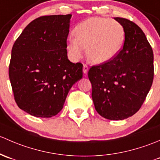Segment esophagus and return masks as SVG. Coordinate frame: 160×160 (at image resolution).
I'll use <instances>...</instances> for the list:
<instances>
[{
	"mask_svg": "<svg viewBox=\"0 0 160 160\" xmlns=\"http://www.w3.org/2000/svg\"><path fill=\"white\" fill-rule=\"evenodd\" d=\"M88 67L86 65H83V73L86 75L88 73Z\"/></svg>",
	"mask_w": 160,
	"mask_h": 160,
	"instance_id": "34e87169",
	"label": "esophagus"
}]
</instances>
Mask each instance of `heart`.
Segmentation results:
<instances>
[{"label": "heart", "instance_id": "b5f03b06", "mask_svg": "<svg viewBox=\"0 0 160 160\" xmlns=\"http://www.w3.org/2000/svg\"><path fill=\"white\" fill-rule=\"evenodd\" d=\"M69 36L67 48L72 60L86 55L92 62L103 64L112 60L120 52L125 40L123 26L115 20L91 18L79 23Z\"/></svg>", "mask_w": 160, "mask_h": 160}]
</instances>
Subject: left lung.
Listing matches in <instances>:
<instances>
[{
	"mask_svg": "<svg viewBox=\"0 0 160 160\" xmlns=\"http://www.w3.org/2000/svg\"><path fill=\"white\" fill-rule=\"evenodd\" d=\"M123 48L112 60L92 66L88 72L97 112L110 120H122L137 112L152 86L153 52L137 24L122 18Z\"/></svg>",
	"mask_w": 160,
	"mask_h": 160,
	"instance_id": "obj_1",
	"label": "left lung"
}]
</instances>
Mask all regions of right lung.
<instances>
[{"instance_id": "add662e5", "label": "right lung", "mask_w": 160, "mask_h": 160, "mask_svg": "<svg viewBox=\"0 0 160 160\" xmlns=\"http://www.w3.org/2000/svg\"><path fill=\"white\" fill-rule=\"evenodd\" d=\"M72 14L42 16L24 29L13 45L9 78L21 109L41 118L56 116L72 85L82 78V65L67 56Z\"/></svg>"}]
</instances>
